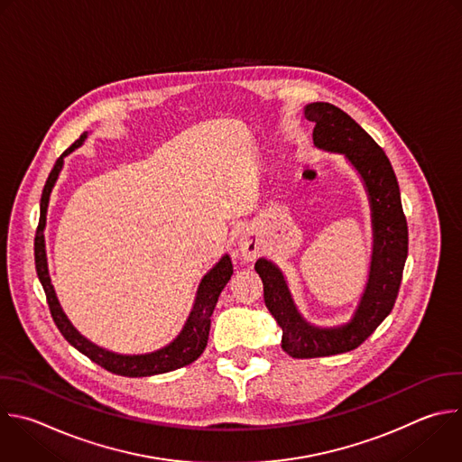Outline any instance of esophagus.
<instances>
[{"instance_id": "1", "label": "esophagus", "mask_w": 462, "mask_h": 462, "mask_svg": "<svg viewBox=\"0 0 462 462\" xmlns=\"http://www.w3.org/2000/svg\"><path fill=\"white\" fill-rule=\"evenodd\" d=\"M237 250L241 252V255L245 259H255L259 250H261V243L252 232H243L237 237Z\"/></svg>"}]
</instances>
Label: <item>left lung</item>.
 Wrapping results in <instances>:
<instances>
[{
    "instance_id": "1",
    "label": "left lung",
    "mask_w": 462,
    "mask_h": 462,
    "mask_svg": "<svg viewBox=\"0 0 462 462\" xmlns=\"http://www.w3.org/2000/svg\"><path fill=\"white\" fill-rule=\"evenodd\" d=\"M304 116L314 121V144L345 153L359 172L370 199L374 250L368 282L354 318L341 327L321 328L297 312L282 272L268 259L255 263L264 304L282 330L281 346L295 359L337 356L356 350L392 312L408 255V225L395 172L383 148L346 112L330 103H310Z\"/></svg>"
}]
</instances>
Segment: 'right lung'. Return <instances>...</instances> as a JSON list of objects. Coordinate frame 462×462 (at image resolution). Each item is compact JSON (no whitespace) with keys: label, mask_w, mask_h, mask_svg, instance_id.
Segmentation results:
<instances>
[{"label":"right lung","mask_w":462,"mask_h":462,"mask_svg":"<svg viewBox=\"0 0 462 462\" xmlns=\"http://www.w3.org/2000/svg\"><path fill=\"white\" fill-rule=\"evenodd\" d=\"M87 137V132L81 134V137L69 146L61 156L58 158L54 169L51 171V176L45 183L43 194H42V203H40V225L36 230V239H34V259H36V272L40 277V282L45 290L47 302L51 309V316L58 327V330L63 334V337L83 356H87L90 361L99 365L101 368L116 374V375H125V377H148V375H158V374H167L172 370H178L181 366H187L194 363L203 350L207 348L208 343V332H210V318L214 314V309L217 304L221 290L226 286L230 281L234 268L230 257L225 254L219 263L201 279L198 295L192 306V312L180 332V336L167 346L150 352V354H141V356H123L116 352H108L105 348H99L97 345L90 343L87 337H83L72 323L67 319L61 304L56 297L54 286L51 282L49 275V266H47V252H45V225H47V208H49V199L51 192L56 185V180L63 169V158L69 156V153L81 146Z\"/></svg>","instance_id":"right-lung-1"}]
</instances>
